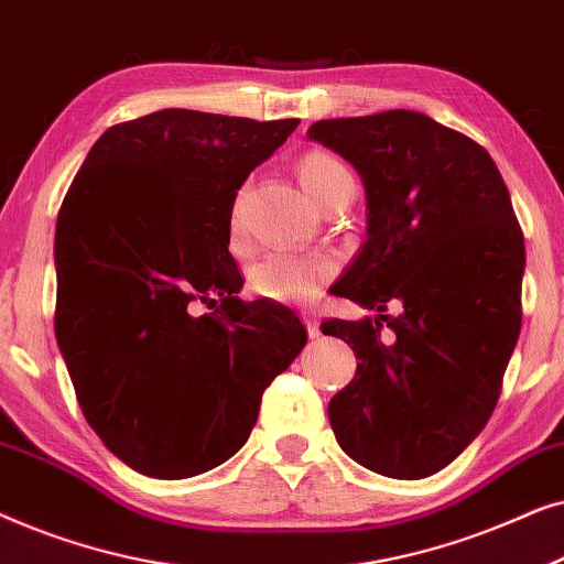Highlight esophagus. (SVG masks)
<instances>
[{
	"label": "esophagus",
	"instance_id": "obj_1",
	"mask_svg": "<svg viewBox=\"0 0 564 564\" xmlns=\"http://www.w3.org/2000/svg\"><path fill=\"white\" fill-rule=\"evenodd\" d=\"M300 315H303V321H305L307 336L318 338V336H321V323H318V318H315V313H313V311H303Z\"/></svg>",
	"mask_w": 564,
	"mask_h": 564
}]
</instances>
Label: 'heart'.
Masks as SVG:
<instances>
[{
  "instance_id": "heart-1",
  "label": "heart",
  "mask_w": 564,
  "mask_h": 564,
  "mask_svg": "<svg viewBox=\"0 0 564 564\" xmlns=\"http://www.w3.org/2000/svg\"><path fill=\"white\" fill-rule=\"evenodd\" d=\"M297 180L303 184L305 195L321 205V199L336 187L338 182L346 180L349 172L341 161L330 156L326 151H305L295 164ZM228 238L230 249H243L246 246V228L241 215V199H236L228 215ZM336 259L326 251H274L267 253L259 264L251 269V290L261 297L276 300V303L303 305L318 295L326 282L334 280Z\"/></svg>"
}]
</instances>
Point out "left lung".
<instances>
[{
    "label": "left lung",
    "instance_id": "8db88e82",
    "mask_svg": "<svg viewBox=\"0 0 564 564\" xmlns=\"http://www.w3.org/2000/svg\"><path fill=\"white\" fill-rule=\"evenodd\" d=\"M307 135L365 182L367 241L334 290L380 313L321 323L359 359L330 398V429L361 467L421 480L496 411L521 330L519 218L490 153L429 115L318 120ZM390 302L398 316L383 313Z\"/></svg>",
    "mask_w": 564,
    "mask_h": 564
}]
</instances>
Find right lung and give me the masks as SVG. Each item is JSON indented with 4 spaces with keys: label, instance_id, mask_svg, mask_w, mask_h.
Segmentation results:
<instances>
[{
    "label": "right lung",
    "instance_id": "right-lung-1",
    "mask_svg": "<svg viewBox=\"0 0 564 564\" xmlns=\"http://www.w3.org/2000/svg\"><path fill=\"white\" fill-rule=\"evenodd\" d=\"M297 122L197 110L120 122L61 203L56 341L84 419L135 473L182 480L234 457L261 392L303 351L290 307L238 300L228 251L238 189ZM213 294L221 305L197 316Z\"/></svg>",
    "mask_w": 564,
    "mask_h": 564
}]
</instances>
